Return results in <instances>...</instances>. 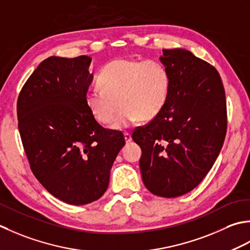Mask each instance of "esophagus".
Segmentation results:
<instances>
[{"mask_svg": "<svg viewBox=\"0 0 250 250\" xmlns=\"http://www.w3.org/2000/svg\"><path fill=\"white\" fill-rule=\"evenodd\" d=\"M124 138H125V141L126 142H130L132 139H131V135L129 134V132H125L124 134Z\"/></svg>", "mask_w": 250, "mask_h": 250, "instance_id": "obj_1", "label": "esophagus"}]
</instances>
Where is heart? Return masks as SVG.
Masks as SVG:
<instances>
[{
	"mask_svg": "<svg viewBox=\"0 0 250 250\" xmlns=\"http://www.w3.org/2000/svg\"><path fill=\"white\" fill-rule=\"evenodd\" d=\"M100 87L86 91L85 103L94 118L103 124L114 120V129H124L141 119L150 121L164 106L169 75L156 60L119 58L106 63L97 76Z\"/></svg>",
	"mask_w": 250,
	"mask_h": 250,
	"instance_id": "b5f03b06",
	"label": "heart"
}]
</instances>
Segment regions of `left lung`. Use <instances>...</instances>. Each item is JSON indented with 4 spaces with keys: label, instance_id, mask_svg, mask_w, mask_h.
I'll return each instance as SVG.
<instances>
[{
    "label": "left lung",
    "instance_id": "8db88e82",
    "mask_svg": "<svg viewBox=\"0 0 250 250\" xmlns=\"http://www.w3.org/2000/svg\"><path fill=\"white\" fill-rule=\"evenodd\" d=\"M160 60L169 75L166 103L132 139L146 188L169 198L192 191L211 169L226 138L227 101L218 71L189 50L163 49Z\"/></svg>",
    "mask_w": 250,
    "mask_h": 250
}]
</instances>
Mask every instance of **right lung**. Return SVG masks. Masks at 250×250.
Segmentation results:
<instances>
[{
  "instance_id": "add662e5",
  "label": "right lung",
  "mask_w": 250,
  "mask_h": 250,
  "mask_svg": "<svg viewBox=\"0 0 250 250\" xmlns=\"http://www.w3.org/2000/svg\"><path fill=\"white\" fill-rule=\"evenodd\" d=\"M91 58L52 56L20 91L17 116L35 178L70 205L95 202L108 189L110 170L125 145L121 131L99 125L85 103Z\"/></svg>"
}]
</instances>
